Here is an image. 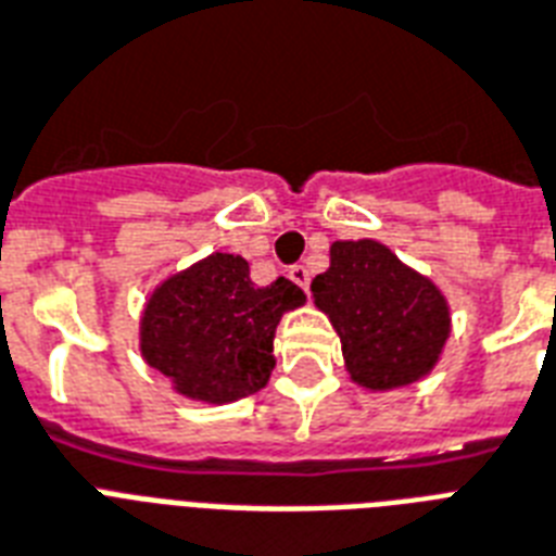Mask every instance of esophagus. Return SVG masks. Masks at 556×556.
Wrapping results in <instances>:
<instances>
[{"mask_svg": "<svg viewBox=\"0 0 556 556\" xmlns=\"http://www.w3.org/2000/svg\"><path fill=\"white\" fill-rule=\"evenodd\" d=\"M291 279H294L303 291H308V286H312V270L305 268V265H294V268H291Z\"/></svg>", "mask_w": 556, "mask_h": 556, "instance_id": "esophagus-1", "label": "esophagus"}]
</instances>
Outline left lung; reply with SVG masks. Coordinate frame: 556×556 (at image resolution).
Wrapping results in <instances>:
<instances>
[{"instance_id": "1", "label": "left lung", "mask_w": 556, "mask_h": 556, "mask_svg": "<svg viewBox=\"0 0 556 556\" xmlns=\"http://www.w3.org/2000/svg\"><path fill=\"white\" fill-rule=\"evenodd\" d=\"M312 300L338 331L349 378L366 392H392L439 366L453 314L444 291L378 239H340Z\"/></svg>"}]
</instances>
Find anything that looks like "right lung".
Instances as JSON below:
<instances>
[{"mask_svg": "<svg viewBox=\"0 0 556 556\" xmlns=\"http://www.w3.org/2000/svg\"><path fill=\"white\" fill-rule=\"evenodd\" d=\"M303 305L305 291L291 279L256 286L248 260L213 251L152 288L138 349L187 401L233 404L268 383L279 320Z\"/></svg>", "mask_w": 556, "mask_h": 556, "instance_id": "1", "label": "right lung"}]
</instances>
